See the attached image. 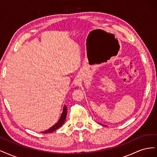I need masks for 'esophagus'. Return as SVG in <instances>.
<instances>
[{
	"label": "esophagus",
	"mask_w": 157,
	"mask_h": 157,
	"mask_svg": "<svg viewBox=\"0 0 157 157\" xmlns=\"http://www.w3.org/2000/svg\"><path fill=\"white\" fill-rule=\"evenodd\" d=\"M75 84H78V82H76V83H75Z\"/></svg>",
	"instance_id": "obj_1"
}]
</instances>
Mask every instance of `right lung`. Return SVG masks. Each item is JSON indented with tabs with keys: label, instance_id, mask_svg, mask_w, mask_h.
Masks as SVG:
<instances>
[{
	"label": "right lung",
	"instance_id": "right-lung-1",
	"mask_svg": "<svg viewBox=\"0 0 157 157\" xmlns=\"http://www.w3.org/2000/svg\"><path fill=\"white\" fill-rule=\"evenodd\" d=\"M66 117H67V106L64 105L62 114H61V115L60 117V118L59 119L58 122H57L56 124H55L53 126L51 127L50 128H49L48 130H47L44 132H41L44 133V134H47V133L53 132L55 130H56L57 129H58L59 128H60L65 123V119H66Z\"/></svg>",
	"mask_w": 157,
	"mask_h": 157
}]
</instances>
